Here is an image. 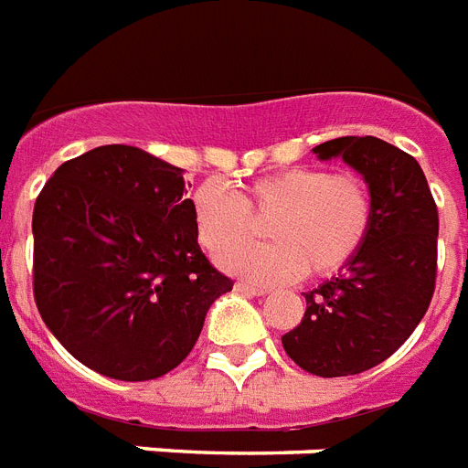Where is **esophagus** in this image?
<instances>
[{
	"label": "esophagus",
	"mask_w": 468,
	"mask_h": 468,
	"mask_svg": "<svg viewBox=\"0 0 468 468\" xmlns=\"http://www.w3.org/2000/svg\"><path fill=\"white\" fill-rule=\"evenodd\" d=\"M234 290L241 294H251V297H261V294H265V287L251 285V282H237V285H234Z\"/></svg>",
	"instance_id": "obj_1"
}]
</instances>
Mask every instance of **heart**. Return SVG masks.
<instances>
[{"label":"heart","mask_w":468,"mask_h":468,"mask_svg":"<svg viewBox=\"0 0 468 468\" xmlns=\"http://www.w3.org/2000/svg\"><path fill=\"white\" fill-rule=\"evenodd\" d=\"M197 244L212 256L245 243L255 222L269 219L271 244L235 250L219 263L261 285L292 282L302 272L326 278L365 246L375 222V197L357 174L292 166L261 176L231 196L222 183H200L190 196Z\"/></svg>","instance_id":"heart-1"}]
</instances>
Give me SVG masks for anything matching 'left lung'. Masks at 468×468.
<instances>
[{
  "instance_id": "left-lung-1",
  "label": "left lung",
  "mask_w": 468,
  "mask_h": 468,
  "mask_svg": "<svg viewBox=\"0 0 468 468\" xmlns=\"http://www.w3.org/2000/svg\"><path fill=\"white\" fill-rule=\"evenodd\" d=\"M343 156L375 197V222L360 253L312 292L282 347L316 377L360 375L406 343L430 306L437 278V205L420 164L379 137H338L314 147Z\"/></svg>"
}]
</instances>
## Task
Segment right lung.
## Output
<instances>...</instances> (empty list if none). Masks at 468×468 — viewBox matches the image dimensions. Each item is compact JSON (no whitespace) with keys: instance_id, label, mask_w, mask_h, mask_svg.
<instances>
[{"instance_id":"obj_1","label":"right lung","mask_w":468,"mask_h":468,"mask_svg":"<svg viewBox=\"0 0 468 468\" xmlns=\"http://www.w3.org/2000/svg\"><path fill=\"white\" fill-rule=\"evenodd\" d=\"M178 166L128 144L69 159L33 207V297L45 326L99 375L178 367L234 280L197 246Z\"/></svg>"}]
</instances>
